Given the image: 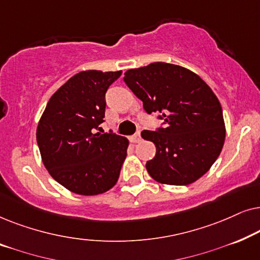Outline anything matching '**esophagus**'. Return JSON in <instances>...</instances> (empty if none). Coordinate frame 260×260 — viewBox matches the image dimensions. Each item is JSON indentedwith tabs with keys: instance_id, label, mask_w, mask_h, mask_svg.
<instances>
[{
	"instance_id": "34e87169",
	"label": "esophagus",
	"mask_w": 260,
	"mask_h": 260,
	"mask_svg": "<svg viewBox=\"0 0 260 260\" xmlns=\"http://www.w3.org/2000/svg\"><path fill=\"white\" fill-rule=\"evenodd\" d=\"M141 140H142V138H141V133H140V131H138L137 134L134 135L133 141H134V143H138V142H141Z\"/></svg>"
}]
</instances>
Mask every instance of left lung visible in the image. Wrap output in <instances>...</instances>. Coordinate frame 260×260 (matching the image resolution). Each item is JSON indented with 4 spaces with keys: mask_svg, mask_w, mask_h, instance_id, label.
Segmentation results:
<instances>
[{
    "mask_svg": "<svg viewBox=\"0 0 260 260\" xmlns=\"http://www.w3.org/2000/svg\"><path fill=\"white\" fill-rule=\"evenodd\" d=\"M124 81L145 111L161 113L167 124L141 134L156 145L155 157L145 165L149 175L172 186H186L205 175L226 136L221 105L212 88L197 73L168 62L126 71Z\"/></svg>",
    "mask_w": 260,
    "mask_h": 260,
    "instance_id": "1",
    "label": "left lung"
}]
</instances>
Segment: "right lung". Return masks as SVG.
<instances>
[{
	"label": "right lung",
	"mask_w": 260,
	"mask_h": 260,
	"mask_svg": "<svg viewBox=\"0 0 260 260\" xmlns=\"http://www.w3.org/2000/svg\"><path fill=\"white\" fill-rule=\"evenodd\" d=\"M122 71H81L49 99L37 129L42 162L56 182L79 195L115 186L129 140L94 133L104 122L105 93Z\"/></svg>",
	"instance_id": "obj_1"
}]
</instances>
